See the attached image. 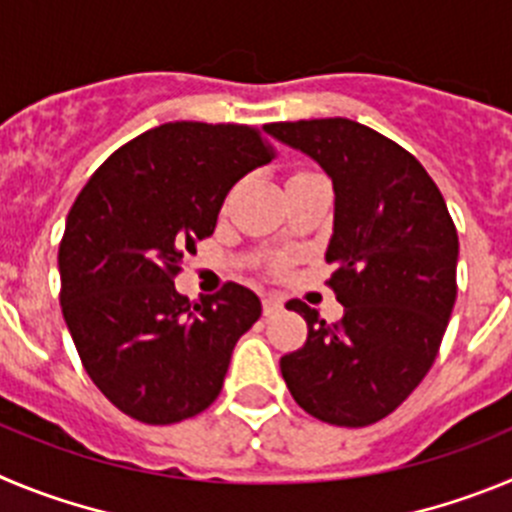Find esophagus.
<instances>
[{
	"instance_id": "obj_1",
	"label": "esophagus",
	"mask_w": 512,
	"mask_h": 512,
	"mask_svg": "<svg viewBox=\"0 0 512 512\" xmlns=\"http://www.w3.org/2000/svg\"><path fill=\"white\" fill-rule=\"evenodd\" d=\"M262 311L265 316H275V313L283 311V298L280 296H265L262 298Z\"/></svg>"
}]
</instances>
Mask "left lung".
Returning <instances> with one entry per match:
<instances>
[{"mask_svg": "<svg viewBox=\"0 0 512 512\" xmlns=\"http://www.w3.org/2000/svg\"><path fill=\"white\" fill-rule=\"evenodd\" d=\"M267 135L321 165L334 186L329 288L344 306L326 324L303 301L308 339L280 359L290 395L324 423L370 426L426 377L457 301L459 237L423 165L352 119L275 122Z\"/></svg>", "mask_w": 512, "mask_h": 512, "instance_id": "8db88e82", "label": "left lung"}]
</instances>
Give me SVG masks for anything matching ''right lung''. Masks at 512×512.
<instances>
[{"mask_svg":"<svg viewBox=\"0 0 512 512\" xmlns=\"http://www.w3.org/2000/svg\"><path fill=\"white\" fill-rule=\"evenodd\" d=\"M270 163L247 124L168 122L104 160L66 219L61 308L78 357L119 411L165 426L222 393L237 339L260 319L250 288L188 303L173 285L229 188Z\"/></svg>","mask_w":512,"mask_h":512,"instance_id":"1","label":"right lung"}]
</instances>
